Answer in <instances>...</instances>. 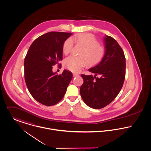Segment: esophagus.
Listing matches in <instances>:
<instances>
[{
    "instance_id": "1",
    "label": "esophagus",
    "mask_w": 151,
    "mask_h": 151,
    "mask_svg": "<svg viewBox=\"0 0 151 151\" xmlns=\"http://www.w3.org/2000/svg\"><path fill=\"white\" fill-rule=\"evenodd\" d=\"M73 77H78V76H79V75H78V74H76V73L73 74Z\"/></svg>"
}]
</instances>
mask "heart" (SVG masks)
<instances>
[{"label": "heart", "mask_w": 151, "mask_h": 151, "mask_svg": "<svg viewBox=\"0 0 151 151\" xmlns=\"http://www.w3.org/2000/svg\"><path fill=\"white\" fill-rule=\"evenodd\" d=\"M74 43L83 46L79 53L80 56H70L64 61L65 67L73 73L80 72L88 63L89 65L98 63L104 56V46L98 43L96 38L91 34L80 33L67 39L62 47L65 55L71 53Z\"/></svg>", "instance_id": "heart-1"}]
</instances>
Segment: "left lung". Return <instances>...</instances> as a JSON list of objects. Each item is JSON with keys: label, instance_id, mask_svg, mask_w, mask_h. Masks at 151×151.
Wrapping results in <instances>:
<instances>
[{"label": "left lung", "instance_id": "8db88e82", "mask_svg": "<svg viewBox=\"0 0 151 151\" xmlns=\"http://www.w3.org/2000/svg\"><path fill=\"white\" fill-rule=\"evenodd\" d=\"M104 41V58L99 64L88 70L95 76L82 74L84 83L80 90L86 105L96 109L105 107L116 98L123 86L126 74V59L119 44L106 35ZM96 75L100 77L96 78Z\"/></svg>", "mask_w": 151, "mask_h": 151}]
</instances>
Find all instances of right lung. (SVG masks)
I'll list each match as a JSON object with an SVG mask.
<instances>
[{"mask_svg": "<svg viewBox=\"0 0 151 151\" xmlns=\"http://www.w3.org/2000/svg\"><path fill=\"white\" fill-rule=\"evenodd\" d=\"M72 33L50 32L37 38L30 46L24 60V77L28 91L40 104L53 106L63 98L72 78L64 70L58 75L53 65L63 59V45Z\"/></svg>", "mask_w": 151, "mask_h": 151, "instance_id": "add662e5", "label": "right lung"}]
</instances>
